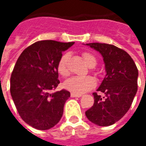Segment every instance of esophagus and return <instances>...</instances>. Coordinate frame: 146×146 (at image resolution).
I'll list each match as a JSON object with an SVG mask.
<instances>
[{
	"instance_id": "esophagus-1",
	"label": "esophagus",
	"mask_w": 146,
	"mask_h": 146,
	"mask_svg": "<svg viewBox=\"0 0 146 146\" xmlns=\"http://www.w3.org/2000/svg\"><path fill=\"white\" fill-rule=\"evenodd\" d=\"M70 96H71V97H80L82 95H80V94H75V93H71L70 94Z\"/></svg>"
}]
</instances>
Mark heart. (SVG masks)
Masks as SVG:
<instances>
[{
	"mask_svg": "<svg viewBox=\"0 0 146 146\" xmlns=\"http://www.w3.org/2000/svg\"><path fill=\"white\" fill-rule=\"evenodd\" d=\"M82 58L88 67L92 68L96 65V59L90 53L88 52L82 53ZM68 59H69L68 54H63L60 58L57 65V71L59 73V75H61L63 77H66L70 75V71L67 66ZM96 81L92 76H73L64 82V87L73 93L82 94L92 90L96 86Z\"/></svg>",
	"mask_w": 146,
	"mask_h": 146,
	"instance_id": "heart-1",
	"label": "heart"
}]
</instances>
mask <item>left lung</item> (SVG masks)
I'll return each instance as SVG.
<instances>
[{
	"label": "left lung",
	"mask_w": 146,
	"mask_h": 146,
	"mask_svg": "<svg viewBox=\"0 0 146 146\" xmlns=\"http://www.w3.org/2000/svg\"><path fill=\"white\" fill-rule=\"evenodd\" d=\"M104 58L106 76L97 91L93 92L94 104L85 112L88 119L100 126H111L125 115L137 93L138 71L125 50L107 43H87Z\"/></svg>",
	"instance_id": "8db88e82"
}]
</instances>
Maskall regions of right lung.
<instances>
[{
    "label": "right lung",
    "instance_id": "obj_1",
    "mask_svg": "<svg viewBox=\"0 0 146 146\" xmlns=\"http://www.w3.org/2000/svg\"><path fill=\"white\" fill-rule=\"evenodd\" d=\"M74 44L54 40L38 41L17 59L10 79V92L23 121L37 130H49L60 121L70 92L51 93L60 81L57 65L62 52Z\"/></svg>",
    "mask_w": 146,
    "mask_h": 146
}]
</instances>
